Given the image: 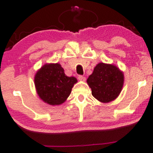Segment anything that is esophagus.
I'll return each instance as SVG.
<instances>
[{
  "label": "esophagus",
  "mask_w": 153,
  "mask_h": 153,
  "mask_svg": "<svg viewBox=\"0 0 153 153\" xmlns=\"http://www.w3.org/2000/svg\"><path fill=\"white\" fill-rule=\"evenodd\" d=\"M78 80H81V81H85V80H86L85 77L82 76V75H78Z\"/></svg>",
  "instance_id": "esophagus-1"
}]
</instances>
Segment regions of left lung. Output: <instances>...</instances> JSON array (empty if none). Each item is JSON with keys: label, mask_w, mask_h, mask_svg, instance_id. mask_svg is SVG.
Segmentation results:
<instances>
[{"label": "left lung", "mask_w": 153, "mask_h": 153, "mask_svg": "<svg viewBox=\"0 0 153 153\" xmlns=\"http://www.w3.org/2000/svg\"><path fill=\"white\" fill-rule=\"evenodd\" d=\"M123 74L114 65L100 63L89 76L87 82L92 94L100 102L107 103L119 96L123 84Z\"/></svg>", "instance_id": "obj_1"}]
</instances>
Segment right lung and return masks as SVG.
Here are the masks:
<instances>
[{"instance_id":"add662e5","label":"right lung","mask_w":153,"mask_h":153,"mask_svg":"<svg viewBox=\"0 0 153 153\" xmlns=\"http://www.w3.org/2000/svg\"><path fill=\"white\" fill-rule=\"evenodd\" d=\"M77 79L68 77L59 63L46 64L37 71L34 84L39 97L51 105L63 103L69 95Z\"/></svg>"}]
</instances>
